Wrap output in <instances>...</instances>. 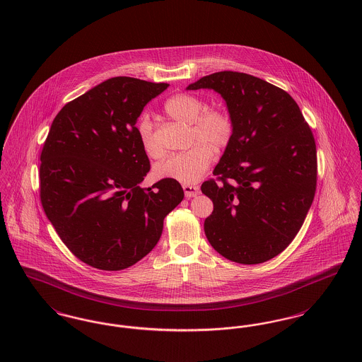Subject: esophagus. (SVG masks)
<instances>
[{"label": "esophagus", "mask_w": 362, "mask_h": 362, "mask_svg": "<svg viewBox=\"0 0 362 362\" xmlns=\"http://www.w3.org/2000/svg\"><path fill=\"white\" fill-rule=\"evenodd\" d=\"M183 191L187 198H192L199 194V187L194 186V185H183Z\"/></svg>", "instance_id": "obj_1"}]
</instances>
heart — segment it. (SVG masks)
<instances>
[{
    "label": "heart",
    "instance_id": "b5f03b06",
    "mask_svg": "<svg viewBox=\"0 0 362 362\" xmlns=\"http://www.w3.org/2000/svg\"><path fill=\"white\" fill-rule=\"evenodd\" d=\"M205 103L189 93H179L164 104L165 112L175 119L191 124L192 142H198L189 151L170 156L156 165L155 173L160 179L176 180L185 185L198 182L210 165L214 152H220L233 136V122L221 110H207ZM138 137L145 153L158 157L163 153L153 134V124L144 115L138 121Z\"/></svg>",
    "mask_w": 362,
    "mask_h": 362
}]
</instances>
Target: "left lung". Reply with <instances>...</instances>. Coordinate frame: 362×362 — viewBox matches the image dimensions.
Instances as JSON below:
<instances>
[{
	"label": "left lung",
	"mask_w": 362,
	"mask_h": 362,
	"mask_svg": "<svg viewBox=\"0 0 362 362\" xmlns=\"http://www.w3.org/2000/svg\"><path fill=\"white\" fill-rule=\"evenodd\" d=\"M186 89L224 99L233 136L202 192L213 201L205 235L224 258L258 264L281 254L310 210L316 145L300 107L284 89L239 71L205 76Z\"/></svg>",
	"instance_id": "8db88e82"
}]
</instances>
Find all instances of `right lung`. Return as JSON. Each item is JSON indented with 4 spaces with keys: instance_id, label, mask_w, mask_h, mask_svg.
Returning <instances> with one entry per match:
<instances>
[{
    "instance_id": "right-lung-1",
    "label": "right lung",
    "mask_w": 362,
    "mask_h": 362,
    "mask_svg": "<svg viewBox=\"0 0 362 362\" xmlns=\"http://www.w3.org/2000/svg\"><path fill=\"white\" fill-rule=\"evenodd\" d=\"M167 88L114 77L65 104L52 121L40 155L42 206L61 240L92 267L118 272L146 257L185 197L170 179L139 187L151 164L136 123Z\"/></svg>"
}]
</instances>
